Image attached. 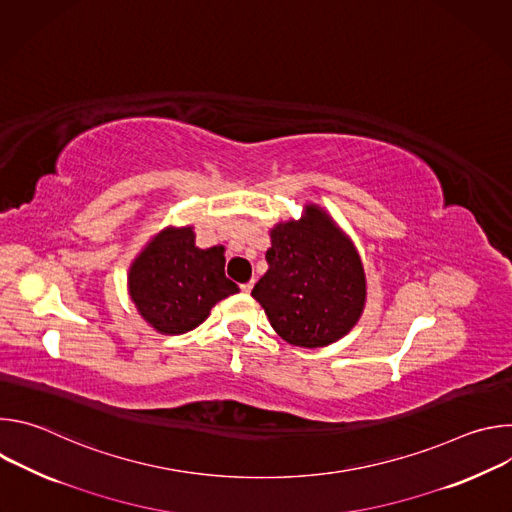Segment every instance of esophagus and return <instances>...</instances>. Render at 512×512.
<instances>
[{
  "label": "esophagus",
  "mask_w": 512,
  "mask_h": 512,
  "mask_svg": "<svg viewBox=\"0 0 512 512\" xmlns=\"http://www.w3.org/2000/svg\"><path fill=\"white\" fill-rule=\"evenodd\" d=\"M253 285H255V281L243 283V285H241V291H243V294H251V289H253Z\"/></svg>",
  "instance_id": "1"
}]
</instances>
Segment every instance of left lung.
I'll use <instances>...</instances> for the list:
<instances>
[{
	"label": "left lung",
	"instance_id": "8db88e82",
	"mask_svg": "<svg viewBox=\"0 0 512 512\" xmlns=\"http://www.w3.org/2000/svg\"><path fill=\"white\" fill-rule=\"evenodd\" d=\"M267 273L251 296L271 328L302 348H324L344 338L367 304L362 259L334 218L306 202L302 218L269 229Z\"/></svg>",
	"mask_w": 512,
	"mask_h": 512
}]
</instances>
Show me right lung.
I'll list each match as a JSON object with an SVG mask.
<instances>
[{
	"mask_svg": "<svg viewBox=\"0 0 512 512\" xmlns=\"http://www.w3.org/2000/svg\"><path fill=\"white\" fill-rule=\"evenodd\" d=\"M127 289L137 314L166 336L194 330L239 291L225 275V247H196L192 225H168L145 243L129 265Z\"/></svg>",
	"mask_w": 512,
	"mask_h": 512,
	"instance_id": "right-lung-1",
	"label": "right lung"
}]
</instances>
